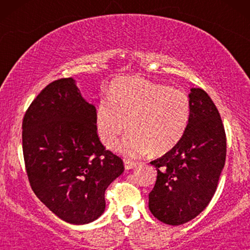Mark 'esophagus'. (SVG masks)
<instances>
[{"mask_svg": "<svg viewBox=\"0 0 250 250\" xmlns=\"http://www.w3.org/2000/svg\"><path fill=\"white\" fill-rule=\"evenodd\" d=\"M124 165H125V169L129 170V169L134 168V167L136 166V163H135V162H132V160H127V159H126L125 162H124Z\"/></svg>", "mask_w": 250, "mask_h": 250, "instance_id": "esophagus-1", "label": "esophagus"}]
</instances>
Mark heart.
I'll return each instance as SVG.
<instances>
[{
    "mask_svg": "<svg viewBox=\"0 0 250 250\" xmlns=\"http://www.w3.org/2000/svg\"><path fill=\"white\" fill-rule=\"evenodd\" d=\"M190 112V99L184 91L126 77L112 84L109 99L99 101L95 128L100 141L111 149L128 125L131 131L118 150L123 156L138 158L151 150L165 153L173 149L186 134Z\"/></svg>",
    "mask_w": 250,
    "mask_h": 250,
    "instance_id": "obj_1",
    "label": "heart"
}]
</instances>
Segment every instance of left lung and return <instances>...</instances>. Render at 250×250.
Listing matches in <instances>:
<instances>
[{"label":"left lung","mask_w":250,"mask_h":250,"mask_svg":"<svg viewBox=\"0 0 250 250\" xmlns=\"http://www.w3.org/2000/svg\"><path fill=\"white\" fill-rule=\"evenodd\" d=\"M186 134L168 152L152 160L157 181L149 209L165 224L181 225L198 216L213 198L227 156V136L216 105L201 88H191Z\"/></svg>","instance_id":"1"}]
</instances>
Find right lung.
<instances>
[{
  "mask_svg": "<svg viewBox=\"0 0 250 250\" xmlns=\"http://www.w3.org/2000/svg\"><path fill=\"white\" fill-rule=\"evenodd\" d=\"M22 151L37 198L75 225L104 214L105 190L124 172L123 160L99 140L95 107L71 77L50 83L27 109Z\"/></svg>",
  "mask_w": 250,
  "mask_h": 250,
  "instance_id": "1",
  "label": "right lung"
}]
</instances>
